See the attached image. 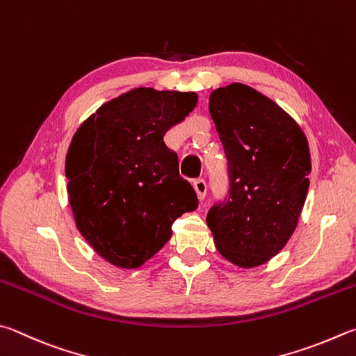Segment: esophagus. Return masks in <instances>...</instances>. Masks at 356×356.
Segmentation results:
<instances>
[{
    "label": "esophagus",
    "instance_id": "34e87169",
    "mask_svg": "<svg viewBox=\"0 0 356 356\" xmlns=\"http://www.w3.org/2000/svg\"><path fill=\"white\" fill-rule=\"evenodd\" d=\"M195 190H196V195H197L199 200H204L205 195H207V182L204 179L195 180Z\"/></svg>",
    "mask_w": 356,
    "mask_h": 356
}]
</instances>
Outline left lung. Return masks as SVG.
Returning a JSON list of instances; mask_svg holds the SVG:
<instances>
[{"instance_id":"8db88e82","label":"left lung","mask_w":356,"mask_h":356,"mask_svg":"<svg viewBox=\"0 0 356 356\" xmlns=\"http://www.w3.org/2000/svg\"><path fill=\"white\" fill-rule=\"evenodd\" d=\"M209 111L229 159L230 195L207 225L225 260L261 266L299 222L312 172L307 135L277 102L240 82L213 90Z\"/></svg>"}]
</instances>
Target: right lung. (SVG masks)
Wrapping results in <instances>:
<instances>
[{"label": "right lung", "instance_id": "1", "mask_svg": "<svg viewBox=\"0 0 356 356\" xmlns=\"http://www.w3.org/2000/svg\"><path fill=\"white\" fill-rule=\"evenodd\" d=\"M196 106L195 92L132 88L102 104L71 138L65 176L76 227L113 266H143L172 236V222L197 209L163 141Z\"/></svg>", "mask_w": 356, "mask_h": 356}]
</instances>
